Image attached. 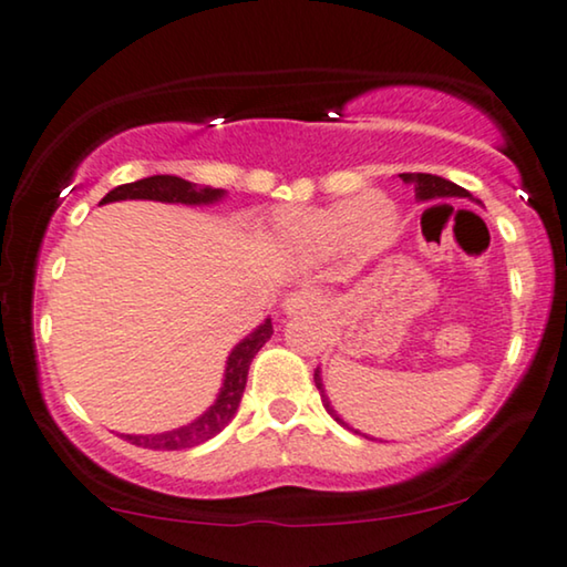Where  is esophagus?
<instances>
[{
	"label": "esophagus",
	"mask_w": 567,
	"mask_h": 567,
	"mask_svg": "<svg viewBox=\"0 0 567 567\" xmlns=\"http://www.w3.org/2000/svg\"><path fill=\"white\" fill-rule=\"evenodd\" d=\"M321 306V296L316 290H292L285 296L282 300V311L288 316H300V313H311Z\"/></svg>",
	"instance_id": "1"
}]
</instances>
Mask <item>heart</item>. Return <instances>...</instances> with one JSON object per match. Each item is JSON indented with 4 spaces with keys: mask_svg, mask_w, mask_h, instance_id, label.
Returning a JSON list of instances; mask_svg holds the SVG:
<instances>
[{
    "mask_svg": "<svg viewBox=\"0 0 567 567\" xmlns=\"http://www.w3.org/2000/svg\"><path fill=\"white\" fill-rule=\"evenodd\" d=\"M285 244L303 254H327L337 246L379 251L394 236L396 213L381 194H362L327 207L288 209L277 223Z\"/></svg>",
    "mask_w": 567,
    "mask_h": 567,
    "instance_id": "obj_1",
    "label": "heart"
}]
</instances>
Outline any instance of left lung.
Masks as SVG:
<instances>
[{
    "instance_id": "left-lung-1",
    "label": "left lung",
    "mask_w": 567,
    "mask_h": 567,
    "mask_svg": "<svg viewBox=\"0 0 567 567\" xmlns=\"http://www.w3.org/2000/svg\"><path fill=\"white\" fill-rule=\"evenodd\" d=\"M399 178L404 181V184L414 186V196H417L420 202H435V199H451V196H458V199H472V194L466 192V188L456 186L454 181H446L441 176H433V173H399ZM313 381H316V389L321 391V402L323 406H327V412L334 417L339 425L347 427L344 420H339L334 410H331V402L327 399V394H323V383H321V371L313 373ZM358 433V430H354Z\"/></svg>"
}]
</instances>
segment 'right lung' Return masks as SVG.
Segmentation results:
<instances>
[{
	"instance_id": "right-lung-1",
	"label": "right lung",
	"mask_w": 567,
	"mask_h": 567,
	"mask_svg": "<svg viewBox=\"0 0 567 567\" xmlns=\"http://www.w3.org/2000/svg\"><path fill=\"white\" fill-rule=\"evenodd\" d=\"M223 188L213 186H199L192 181H184L178 176H150L140 178L134 184L116 186L101 199V205L121 199H153V202H168V205H213V202L223 199ZM271 337V319H267L261 327H256L251 334L233 347L228 354V365H225V379L223 389L217 394L215 404L209 406L205 414H199L188 425H181L168 433L157 435H121L124 441H130L132 446L153 449V451H181V449H194L199 443L215 437L228 422L236 417L240 396H244L246 379H248V365H251L254 354L261 350L264 342Z\"/></svg>"
}]
</instances>
